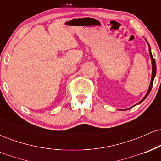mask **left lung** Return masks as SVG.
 Returning <instances> with one entry per match:
<instances>
[{"label": "left lung", "instance_id": "1", "mask_svg": "<svg viewBox=\"0 0 161 161\" xmlns=\"http://www.w3.org/2000/svg\"><path fill=\"white\" fill-rule=\"evenodd\" d=\"M149 46V45H148ZM149 53H150V57H151V63H152V75H151V83H150V86H149V88H148V91H147V94H146L145 97H144V98L141 101H140L138 104H141L142 101L145 100L146 97H147V95H149V93H150L151 91V88H152V86H153V82H154V79L155 77V75H156V63H155V60L154 58L153 57L152 54H151V47L150 46H149Z\"/></svg>", "mask_w": 161, "mask_h": 161}]
</instances>
